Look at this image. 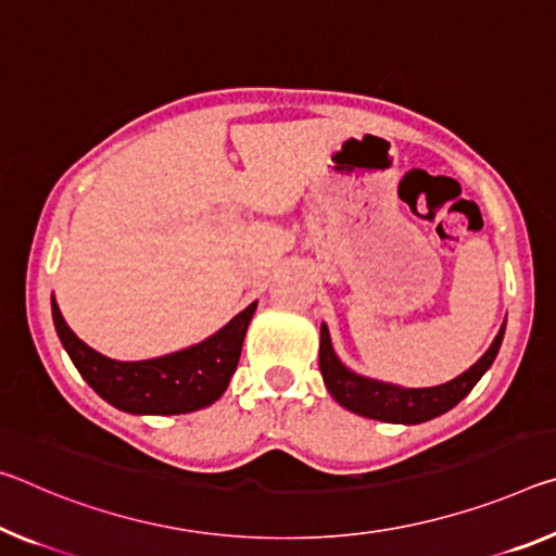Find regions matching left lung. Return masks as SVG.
Returning a JSON list of instances; mask_svg holds the SVG:
<instances>
[{
    "label": "left lung",
    "mask_w": 556,
    "mask_h": 556,
    "mask_svg": "<svg viewBox=\"0 0 556 556\" xmlns=\"http://www.w3.org/2000/svg\"><path fill=\"white\" fill-rule=\"evenodd\" d=\"M502 337H505V324L492 341V346L484 351L478 364H472L468 371L460 374L453 381L433 389H399V386L371 381V378L356 376L341 364L331 349L329 329L321 326V343H319V368L324 383L329 393L337 399L343 408L358 413L364 418H376L386 422H422L435 416H443L453 405L460 403L468 395L475 383L480 381L482 374L488 371L495 361Z\"/></svg>",
    "instance_id": "1"
}]
</instances>
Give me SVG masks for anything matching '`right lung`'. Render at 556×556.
Returning <instances> with one entry per match:
<instances>
[{
  "instance_id": "obj_1",
  "label": "right lung",
  "mask_w": 556,
  "mask_h": 556,
  "mask_svg": "<svg viewBox=\"0 0 556 556\" xmlns=\"http://www.w3.org/2000/svg\"><path fill=\"white\" fill-rule=\"evenodd\" d=\"M254 309L257 302L237 314L215 337L178 354L151 361H113L86 346L66 326L56 302H51L59 339L86 383L116 408L151 416L200 410L225 393L240 361Z\"/></svg>"
}]
</instances>
